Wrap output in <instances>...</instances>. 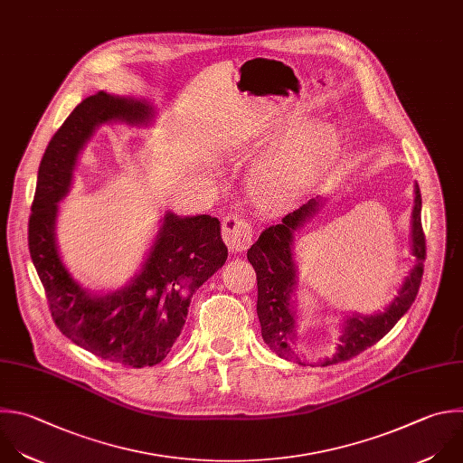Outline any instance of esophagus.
<instances>
[{"mask_svg":"<svg viewBox=\"0 0 463 463\" xmlns=\"http://www.w3.org/2000/svg\"><path fill=\"white\" fill-rule=\"evenodd\" d=\"M222 231H223L225 245L234 254L247 250L252 243V227L241 216H236V214L225 216L222 223Z\"/></svg>","mask_w":463,"mask_h":463,"instance_id":"obj_1","label":"esophagus"}]
</instances>
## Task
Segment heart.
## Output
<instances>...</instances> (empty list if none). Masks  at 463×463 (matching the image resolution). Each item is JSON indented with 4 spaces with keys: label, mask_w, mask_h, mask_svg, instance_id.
Here are the masks:
<instances>
[{
    "label": "heart",
    "mask_w": 463,
    "mask_h": 463,
    "mask_svg": "<svg viewBox=\"0 0 463 463\" xmlns=\"http://www.w3.org/2000/svg\"><path fill=\"white\" fill-rule=\"evenodd\" d=\"M340 150L342 136L333 125H307L265 154L250 189L270 209L288 207L331 171Z\"/></svg>",
    "instance_id": "b5f03b06"
}]
</instances>
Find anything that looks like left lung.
<instances>
[{
	"label": "left lung",
	"instance_id": "1",
	"mask_svg": "<svg viewBox=\"0 0 463 463\" xmlns=\"http://www.w3.org/2000/svg\"><path fill=\"white\" fill-rule=\"evenodd\" d=\"M320 198L309 200L294 213L287 214L278 225L265 229L258 241L247 250V260L256 270L258 279V303L256 311L261 326L263 342L279 358L292 360L299 365H309L298 351V329H296V287L298 274L292 258L294 234L309 222L320 209ZM411 252L414 256V265L409 276L403 279L398 294L385 307L383 313L376 315H358L344 318L340 344L331 358H324L318 364L322 367L340 364L354 358L367 347L380 342L396 322L411 309V305L418 294L423 261H425V236L421 229V194L420 187L414 185V207L411 214Z\"/></svg>",
	"mask_w": 463,
	"mask_h": 463
}]
</instances>
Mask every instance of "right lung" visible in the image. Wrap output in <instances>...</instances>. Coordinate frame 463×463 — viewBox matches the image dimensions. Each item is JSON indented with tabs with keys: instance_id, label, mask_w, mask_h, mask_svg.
I'll use <instances>...</instances> for the list:
<instances>
[{
	"instance_id": "obj_1",
	"label": "right lung",
	"mask_w": 463,
	"mask_h": 463,
	"mask_svg": "<svg viewBox=\"0 0 463 463\" xmlns=\"http://www.w3.org/2000/svg\"><path fill=\"white\" fill-rule=\"evenodd\" d=\"M146 99L98 92L52 136L38 171L29 250L58 329L85 351L134 369L160 364L180 336L193 294L227 260L218 218L165 213L141 270L121 288L92 294L65 267L56 241L58 203L69 194L85 143L103 123L146 125Z\"/></svg>"
}]
</instances>
